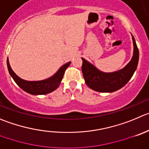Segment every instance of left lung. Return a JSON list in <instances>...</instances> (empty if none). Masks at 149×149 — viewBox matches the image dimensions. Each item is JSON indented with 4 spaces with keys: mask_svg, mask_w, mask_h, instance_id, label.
<instances>
[{
    "mask_svg": "<svg viewBox=\"0 0 149 149\" xmlns=\"http://www.w3.org/2000/svg\"><path fill=\"white\" fill-rule=\"evenodd\" d=\"M134 51L131 61L120 70L112 73H104L90 62L82 59L83 76L87 85L92 90L101 93H112L122 88L131 79L137 69L139 60V51L135 40L132 34Z\"/></svg>",
    "mask_w": 149,
    "mask_h": 149,
    "instance_id": "8db88e82",
    "label": "left lung"
}]
</instances>
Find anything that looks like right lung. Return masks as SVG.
Instances as JSON below:
<instances>
[{
  "label": "right lung",
  "mask_w": 149,
  "mask_h": 149,
  "mask_svg": "<svg viewBox=\"0 0 149 149\" xmlns=\"http://www.w3.org/2000/svg\"><path fill=\"white\" fill-rule=\"evenodd\" d=\"M70 64V62H69L62 65L55 74L53 75L48 79L41 80V81H26V80L19 77L12 70L10 65H9V59H7L8 70L15 83L26 93L36 95L50 93L57 88L62 81L65 70L69 67Z\"/></svg>",
  "instance_id": "add662e5"
}]
</instances>
